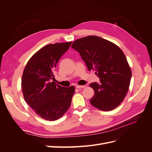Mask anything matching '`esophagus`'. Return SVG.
<instances>
[{
	"label": "esophagus",
	"instance_id": "esophagus-1",
	"mask_svg": "<svg viewBox=\"0 0 152 152\" xmlns=\"http://www.w3.org/2000/svg\"><path fill=\"white\" fill-rule=\"evenodd\" d=\"M86 87V86H79V85H77V86H76V88H77V89H80V88H84V87Z\"/></svg>",
	"mask_w": 152,
	"mask_h": 152
}]
</instances>
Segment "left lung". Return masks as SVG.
Returning <instances> with one entry per match:
<instances>
[{
	"label": "left lung",
	"mask_w": 152,
	"mask_h": 152,
	"mask_svg": "<svg viewBox=\"0 0 152 152\" xmlns=\"http://www.w3.org/2000/svg\"><path fill=\"white\" fill-rule=\"evenodd\" d=\"M72 48L79 53L89 71H95L99 83L89 86L94 94L90 100L93 107L103 111L117 107L129 87L132 73L125 54L117 45L98 36L77 39Z\"/></svg>",
	"instance_id": "left-lung-1"
}]
</instances>
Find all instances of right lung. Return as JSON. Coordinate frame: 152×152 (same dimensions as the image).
I'll return each instance as SVG.
<instances>
[{
	"instance_id": "obj_1",
	"label": "right lung",
	"mask_w": 152,
	"mask_h": 152,
	"mask_svg": "<svg viewBox=\"0 0 152 152\" xmlns=\"http://www.w3.org/2000/svg\"><path fill=\"white\" fill-rule=\"evenodd\" d=\"M71 44H50L41 48L29 59L23 73L21 87L24 99L45 120H58L70 107L75 87H61L52 80H54L58 61Z\"/></svg>"
}]
</instances>
